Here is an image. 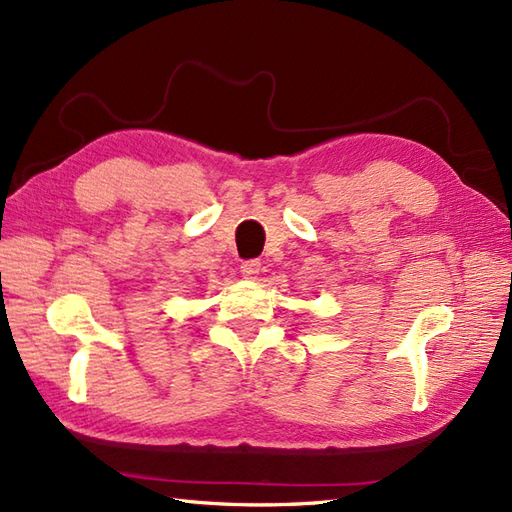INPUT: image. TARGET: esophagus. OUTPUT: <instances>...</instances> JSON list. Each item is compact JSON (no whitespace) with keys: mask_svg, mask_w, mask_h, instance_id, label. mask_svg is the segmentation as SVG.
Returning a JSON list of instances; mask_svg holds the SVG:
<instances>
[{"mask_svg":"<svg viewBox=\"0 0 512 512\" xmlns=\"http://www.w3.org/2000/svg\"><path fill=\"white\" fill-rule=\"evenodd\" d=\"M240 272L244 279H257V274L261 272V261L259 259H248L240 266Z\"/></svg>","mask_w":512,"mask_h":512,"instance_id":"34e87169","label":"esophagus"}]
</instances>
